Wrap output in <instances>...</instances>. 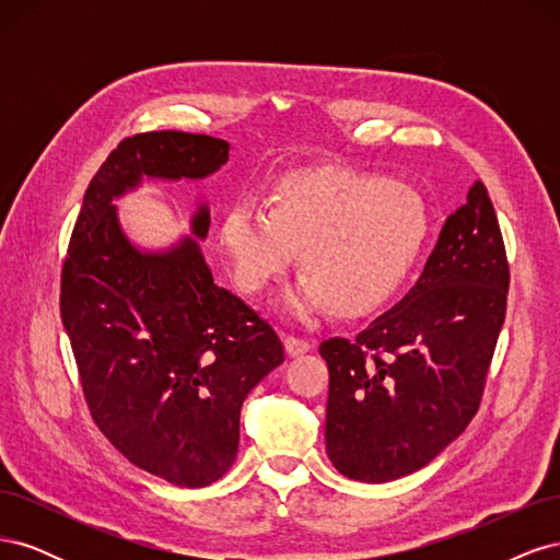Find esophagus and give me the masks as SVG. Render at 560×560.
<instances>
[{
	"label": "esophagus",
	"mask_w": 560,
	"mask_h": 560,
	"mask_svg": "<svg viewBox=\"0 0 560 560\" xmlns=\"http://www.w3.org/2000/svg\"><path fill=\"white\" fill-rule=\"evenodd\" d=\"M284 350L290 358H299V354L311 350V341H306V338H299V336H284Z\"/></svg>",
	"instance_id": "esophagus-1"
}]
</instances>
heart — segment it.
<instances>
[{
    "label": "heart",
    "instance_id": "1",
    "mask_svg": "<svg viewBox=\"0 0 560 560\" xmlns=\"http://www.w3.org/2000/svg\"><path fill=\"white\" fill-rule=\"evenodd\" d=\"M268 202H233L219 245L252 296L280 280L299 252L306 276L287 296L296 317L329 306L343 317L376 311L409 278L430 233L425 198L413 186L341 167L284 175Z\"/></svg>",
    "mask_w": 560,
    "mask_h": 560
}]
</instances>
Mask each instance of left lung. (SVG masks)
I'll list each match as a JSON object with an SVG mask.
<instances>
[{
	"instance_id": "obj_1",
	"label": "left lung",
	"mask_w": 560,
	"mask_h": 560,
	"mask_svg": "<svg viewBox=\"0 0 560 560\" xmlns=\"http://www.w3.org/2000/svg\"><path fill=\"white\" fill-rule=\"evenodd\" d=\"M506 290L495 208L474 182L409 294L352 341L319 346L329 366L327 455L343 477L401 479L465 432L481 404Z\"/></svg>"
}]
</instances>
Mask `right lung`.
<instances>
[{"mask_svg":"<svg viewBox=\"0 0 560 560\" xmlns=\"http://www.w3.org/2000/svg\"><path fill=\"white\" fill-rule=\"evenodd\" d=\"M229 142L182 130L118 144L91 179L62 264L60 317L95 425L132 465L184 488L222 479L238 453L241 409L282 364L276 329L219 287L202 257L210 210L194 235L147 252L114 198L149 179H206Z\"/></svg>","mask_w":560,"mask_h":560,"instance_id":"right-lung-1","label":"right lung"}]
</instances>
